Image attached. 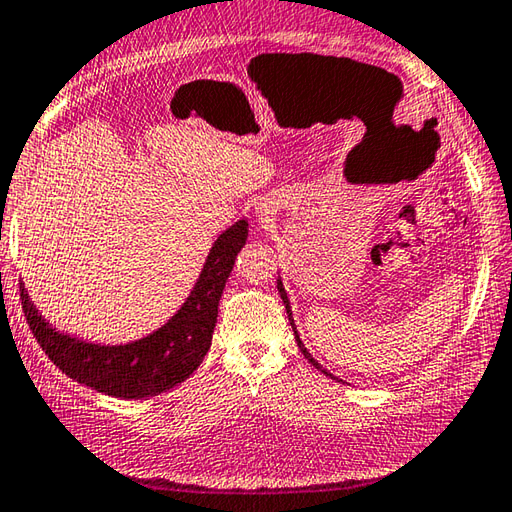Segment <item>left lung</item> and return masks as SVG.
I'll list each match as a JSON object with an SVG mask.
<instances>
[{
	"instance_id": "8db88e82",
	"label": "left lung",
	"mask_w": 512,
	"mask_h": 512,
	"mask_svg": "<svg viewBox=\"0 0 512 512\" xmlns=\"http://www.w3.org/2000/svg\"><path fill=\"white\" fill-rule=\"evenodd\" d=\"M277 288H279V295H282V299H284V304H286V313H288V319H290V326H293V330H295V322H293V315H290V306H288V297H286V290H284V286H282V282H279L277 279ZM295 339H297V346H299V350H302V355L308 359V364H313L317 370H322V373L326 375V377H330V379H337L333 373H328L326 368H322V364H317L315 359H313V355L308 353V350L304 348V344H302V339H299V335H297V330H295Z\"/></svg>"
}]
</instances>
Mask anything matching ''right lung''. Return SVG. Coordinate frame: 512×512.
<instances>
[{
  "label": "right lung",
  "mask_w": 512,
  "mask_h": 512,
  "mask_svg": "<svg viewBox=\"0 0 512 512\" xmlns=\"http://www.w3.org/2000/svg\"><path fill=\"white\" fill-rule=\"evenodd\" d=\"M246 237V219H239L219 235L186 304L166 326L139 342L97 346L57 333L30 304L24 286H19L26 322L50 362L75 382L110 397L142 399L159 395L182 384L202 364L217 324L219 297Z\"/></svg>",
  "instance_id": "right-lung-1"
}]
</instances>
